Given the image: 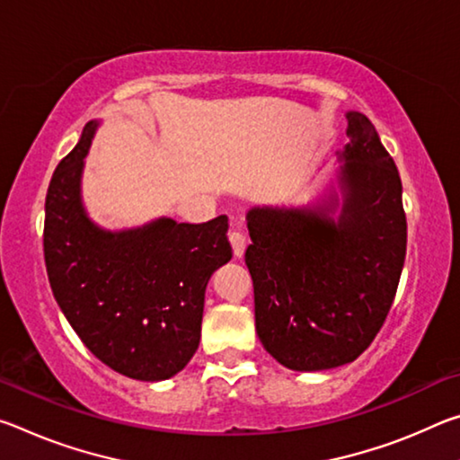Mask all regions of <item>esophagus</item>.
I'll return each mask as SVG.
<instances>
[{
	"instance_id": "34e87169",
	"label": "esophagus",
	"mask_w": 460,
	"mask_h": 460,
	"mask_svg": "<svg viewBox=\"0 0 460 460\" xmlns=\"http://www.w3.org/2000/svg\"><path fill=\"white\" fill-rule=\"evenodd\" d=\"M229 241H231V247H233V255L235 258H241V255L245 253V235L243 231H241V227H233L231 233H229Z\"/></svg>"
}]
</instances>
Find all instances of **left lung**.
<instances>
[{
	"label": "left lung",
	"instance_id": "8db88e82",
	"mask_svg": "<svg viewBox=\"0 0 460 460\" xmlns=\"http://www.w3.org/2000/svg\"><path fill=\"white\" fill-rule=\"evenodd\" d=\"M337 186L306 207H252L255 331L294 371L351 363L376 339L406 260L402 181L373 123L347 111Z\"/></svg>",
	"mask_w": 460,
	"mask_h": 460
}]
</instances>
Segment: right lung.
Instances as JSON below:
<instances>
[{
  "instance_id": "1",
  "label": "right lung",
  "mask_w": 460,
  "mask_h": 460,
  "mask_svg": "<svg viewBox=\"0 0 460 460\" xmlns=\"http://www.w3.org/2000/svg\"><path fill=\"white\" fill-rule=\"evenodd\" d=\"M97 128L99 121L84 126L52 174L44 207L46 271L62 314L99 361L131 379L162 381L182 371L199 349L207 284L233 255L227 217L99 227L81 197Z\"/></svg>"
}]
</instances>
